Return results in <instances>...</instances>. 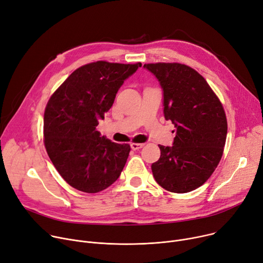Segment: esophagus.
I'll return each mask as SVG.
<instances>
[{"label":"esophagus","instance_id":"esophagus-1","mask_svg":"<svg viewBox=\"0 0 263 263\" xmlns=\"http://www.w3.org/2000/svg\"><path fill=\"white\" fill-rule=\"evenodd\" d=\"M144 146V143H130V147L133 151H138Z\"/></svg>","mask_w":263,"mask_h":263}]
</instances>
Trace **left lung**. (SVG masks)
<instances>
[{"label": "left lung", "instance_id": "1", "mask_svg": "<svg viewBox=\"0 0 263 263\" xmlns=\"http://www.w3.org/2000/svg\"><path fill=\"white\" fill-rule=\"evenodd\" d=\"M163 90V112L175 125L173 146L159 145L152 164L157 183L164 190L192 192L212 176L226 145L228 122L220 100L205 79L180 63L144 64Z\"/></svg>", "mask_w": 263, "mask_h": 263}]
</instances>
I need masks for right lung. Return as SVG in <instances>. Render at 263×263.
Listing matches in <instances>:
<instances>
[{"mask_svg":"<svg viewBox=\"0 0 263 263\" xmlns=\"http://www.w3.org/2000/svg\"><path fill=\"white\" fill-rule=\"evenodd\" d=\"M142 66L98 61L76 69L49 99L44 112V144L52 164L78 191L110 186L126 163L130 146L97 130L124 81Z\"/></svg>","mask_w":263,"mask_h":263,"instance_id":"right-lung-1","label":"right lung"}]
</instances>
